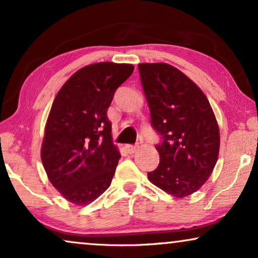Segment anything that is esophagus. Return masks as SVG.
Wrapping results in <instances>:
<instances>
[{"label": "esophagus", "instance_id": "1", "mask_svg": "<svg viewBox=\"0 0 258 258\" xmlns=\"http://www.w3.org/2000/svg\"><path fill=\"white\" fill-rule=\"evenodd\" d=\"M136 148H137V144H126V146H125V150L128 151L129 154H133L134 151L136 150Z\"/></svg>", "mask_w": 258, "mask_h": 258}]
</instances>
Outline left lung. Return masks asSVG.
Here are the masks:
<instances>
[{
	"label": "left lung",
	"instance_id": "obj_1",
	"mask_svg": "<svg viewBox=\"0 0 258 258\" xmlns=\"http://www.w3.org/2000/svg\"><path fill=\"white\" fill-rule=\"evenodd\" d=\"M141 82L150 109L151 126L161 136L160 164L149 181L177 199L191 195L214 170L220 130L203 91L167 63H141Z\"/></svg>",
	"mask_w": 258,
	"mask_h": 258
}]
</instances>
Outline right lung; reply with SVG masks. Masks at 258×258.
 <instances>
[{
	"label": "right lung",
	"mask_w": 258,
	"mask_h": 258,
	"mask_svg": "<svg viewBox=\"0 0 258 258\" xmlns=\"http://www.w3.org/2000/svg\"><path fill=\"white\" fill-rule=\"evenodd\" d=\"M133 64L100 62L83 67L56 95L41 158L51 184L69 202L86 206L110 186L118 160L107 111Z\"/></svg>",
	"instance_id": "right-lung-1"
}]
</instances>
